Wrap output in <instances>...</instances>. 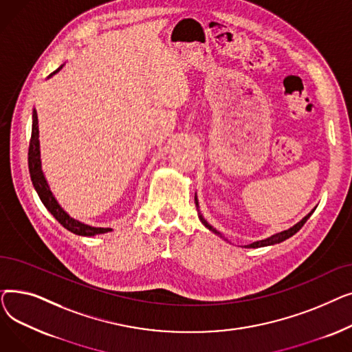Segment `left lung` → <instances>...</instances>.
I'll list each match as a JSON object with an SVG mask.
<instances>
[{
  "instance_id": "8db88e82",
  "label": "left lung",
  "mask_w": 352,
  "mask_h": 352,
  "mask_svg": "<svg viewBox=\"0 0 352 352\" xmlns=\"http://www.w3.org/2000/svg\"><path fill=\"white\" fill-rule=\"evenodd\" d=\"M195 206H197V210H198V201H197V198H195ZM314 212V210L305 217V218H302L298 224H295L292 228H289V230H287V231H283V232H278V234H275V235H272V236H270V238H267V239H263V241H256V243H252V244H250V245H247V248H258V247H267V245H274V244H280V243H283V241H285L287 238H289V236H292L295 232H298L301 228H302V226L307 223V219L311 217V214ZM198 215H199V219H201V223L204 224L208 230H211L212 232H215V234H219L215 228H212L207 221L202 218V215H201V212H199V210H198ZM221 235V234H219Z\"/></svg>"
}]
</instances>
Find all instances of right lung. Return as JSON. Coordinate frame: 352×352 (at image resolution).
I'll use <instances>...</instances> for the list:
<instances>
[{
    "instance_id": "right-lung-1",
    "label": "right lung",
    "mask_w": 352,
    "mask_h": 352,
    "mask_svg": "<svg viewBox=\"0 0 352 352\" xmlns=\"http://www.w3.org/2000/svg\"><path fill=\"white\" fill-rule=\"evenodd\" d=\"M61 67L58 69H55L52 74L60 71ZM28 168H30V175H31V181L34 184V188L36 190V192H38L43 204L64 228H67L68 231H71L74 234L84 235V236H92V235H98V234H105V232L113 231L111 228H96V227H89L87 224L80 223V221L71 218L58 206V202L55 201L52 192L50 191V188L47 186V181L43 175V171H41L40 141H38V117H36L35 109L32 111V131H31V140H30V148H28Z\"/></svg>"
}]
</instances>
